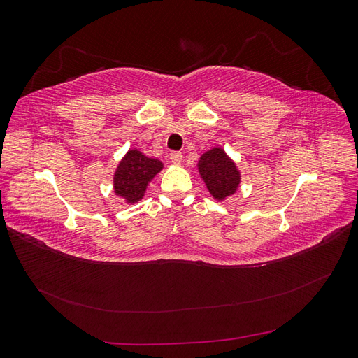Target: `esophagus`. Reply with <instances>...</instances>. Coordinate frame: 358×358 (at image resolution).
Returning a JSON list of instances; mask_svg holds the SVG:
<instances>
[{
	"label": "esophagus",
	"instance_id": "obj_1",
	"mask_svg": "<svg viewBox=\"0 0 358 358\" xmlns=\"http://www.w3.org/2000/svg\"><path fill=\"white\" fill-rule=\"evenodd\" d=\"M169 158H170V161L173 162V164H180L182 159H183V155H182V152H171L169 155Z\"/></svg>",
	"mask_w": 358,
	"mask_h": 358
}]
</instances>
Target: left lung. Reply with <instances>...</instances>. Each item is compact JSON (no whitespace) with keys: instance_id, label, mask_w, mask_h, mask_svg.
I'll return each instance as SVG.
<instances>
[{"instance_id":"1","label":"left lung","mask_w":358,"mask_h":358,"mask_svg":"<svg viewBox=\"0 0 358 358\" xmlns=\"http://www.w3.org/2000/svg\"><path fill=\"white\" fill-rule=\"evenodd\" d=\"M199 170L206 182V187L218 200L236 192L241 182L239 171H237L234 162L224 154L222 149H212L206 152L199 161Z\"/></svg>"}]
</instances>
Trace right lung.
<instances>
[{"label": "right lung", "instance_id": "right-lung-1", "mask_svg": "<svg viewBox=\"0 0 358 358\" xmlns=\"http://www.w3.org/2000/svg\"><path fill=\"white\" fill-rule=\"evenodd\" d=\"M162 169V162L148 158L138 150H129L119 162L115 173V192L128 203L138 201L143 197L148 182Z\"/></svg>", "mask_w": 358, "mask_h": 358}]
</instances>
